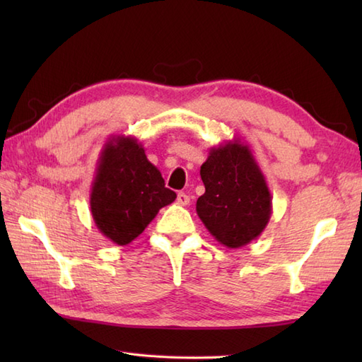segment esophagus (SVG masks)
Segmentation results:
<instances>
[{"mask_svg":"<svg viewBox=\"0 0 362 362\" xmlns=\"http://www.w3.org/2000/svg\"><path fill=\"white\" fill-rule=\"evenodd\" d=\"M177 204L179 205H188L189 204V196L187 193H183V191H180L179 194H177Z\"/></svg>","mask_w":362,"mask_h":362,"instance_id":"1","label":"esophagus"}]
</instances>
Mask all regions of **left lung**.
Segmentation results:
<instances>
[{"instance_id": "left-lung-1", "label": "left lung", "mask_w": 362, "mask_h": 362, "mask_svg": "<svg viewBox=\"0 0 362 362\" xmlns=\"http://www.w3.org/2000/svg\"><path fill=\"white\" fill-rule=\"evenodd\" d=\"M205 193L196 211L214 240L238 249L263 233L272 196L255 157L243 138L211 148L201 166Z\"/></svg>"}]
</instances>
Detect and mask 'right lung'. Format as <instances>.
I'll return each instance as SVG.
<instances>
[{
	"label": "right lung",
	"instance_id": "right-lung-1",
	"mask_svg": "<svg viewBox=\"0 0 362 362\" xmlns=\"http://www.w3.org/2000/svg\"><path fill=\"white\" fill-rule=\"evenodd\" d=\"M175 197L136 138L112 135L107 140L90 193L91 216L107 240L132 243Z\"/></svg>",
	"mask_w": 362,
	"mask_h": 362
}]
</instances>
